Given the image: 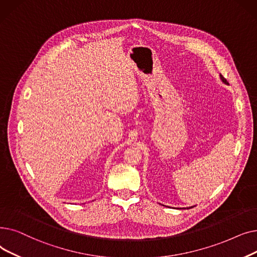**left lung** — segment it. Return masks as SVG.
<instances>
[{"label": "left lung", "instance_id": "obj_1", "mask_svg": "<svg viewBox=\"0 0 257 257\" xmlns=\"http://www.w3.org/2000/svg\"><path fill=\"white\" fill-rule=\"evenodd\" d=\"M219 76H221V79H222V81L224 82V83H226V84H228V82H227V80L222 76V75H219Z\"/></svg>", "mask_w": 257, "mask_h": 257}]
</instances>
